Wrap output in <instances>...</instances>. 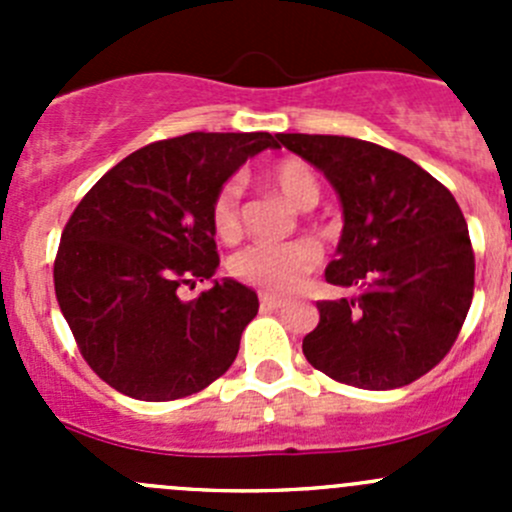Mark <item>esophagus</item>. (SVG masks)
<instances>
[{
  "instance_id": "esophagus-1",
  "label": "esophagus",
  "mask_w": 512,
  "mask_h": 512,
  "mask_svg": "<svg viewBox=\"0 0 512 512\" xmlns=\"http://www.w3.org/2000/svg\"><path fill=\"white\" fill-rule=\"evenodd\" d=\"M260 304H262V309H280V307H285V299L275 297V294L262 292L260 294Z\"/></svg>"
}]
</instances>
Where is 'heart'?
Wrapping results in <instances>:
<instances>
[{
	"label": "heart",
	"instance_id": "1",
	"mask_svg": "<svg viewBox=\"0 0 512 512\" xmlns=\"http://www.w3.org/2000/svg\"><path fill=\"white\" fill-rule=\"evenodd\" d=\"M265 180L299 210H309L319 200V180L314 170L299 158H282L270 165ZM210 223L220 240L232 242L242 232V185L237 178L225 180L213 195L210 205ZM322 262V250L309 240H294L285 245H257L245 247L232 257V275L247 285L270 294L294 292L307 275L317 270Z\"/></svg>",
	"mask_w": 512,
	"mask_h": 512
}]
</instances>
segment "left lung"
Listing matches in <instances>:
<instances>
[{
  "label": "left lung",
  "instance_id": "obj_1",
  "mask_svg": "<svg viewBox=\"0 0 512 512\" xmlns=\"http://www.w3.org/2000/svg\"><path fill=\"white\" fill-rule=\"evenodd\" d=\"M339 193L344 230L304 337L309 364L356 389H399L451 352L471 309L476 257L456 198L414 160L347 136L280 133Z\"/></svg>",
  "mask_w": 512,
  "mask_h": 512
}]
</instances>
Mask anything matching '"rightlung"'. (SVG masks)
<instances>
[{
    "label": "right lung",
    "mask_w": 512,
    "mask_h": 512,
    "mask_svg": "<svg viewBox=\"0 0 512 512\" xmlns=\"http://www.w3.org/2000/svg\"><path fill=\"white\" fill-rule=\"evenodd\" d=\"M272 133H185L148 143L81 198L61 232L54 289L86 364L121 394L175 401L230 369L260 302L218 282L185 302L180 289L220 265L210 205Z\"/></svg>",
    "instance_id": "right-lung-1"
}]
</instances>
